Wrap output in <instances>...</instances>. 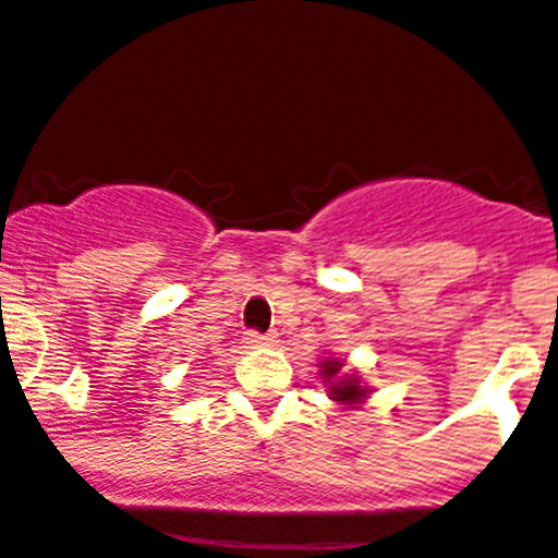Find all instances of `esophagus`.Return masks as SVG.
I'll list each match as a JSON object with an SVG mask.
<instances>
[{
	"label": "esophagus",
	"mask_w": 558,
	"mask_h": 558,
	"mask_svg": "<svg viewBox=\"0 0 558 558\" xmlns=\"http://www.w3.org/2000/svg\"><path fill=\"white\" fill-rule=\"evenodd\" d=\"M243 343H245V347H248V349L270 347V343H274V335H259V332H254V329H251V332H245Z\"/></svg>",
	"instance_id": "1"
}]
</instances>
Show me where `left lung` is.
<instances>
[{"label":"left lung","mask_w":558,"mask_h":558,"mask_svg":"<svg viewBox=\"0 0 558 558\" xmlns=\"http://www.w3.org/2000/svg\"><path fill=\"white\" fill-rule=\"evenodd\" d=\"M322 379L327 383V391L329 399H335L338 405H347V408H357L363 399L368 397V388L360 383L357 374L352 372H343V360L338 357H327L322 360Z\"/></svg>","instance_id":"1"}]
</instances>
